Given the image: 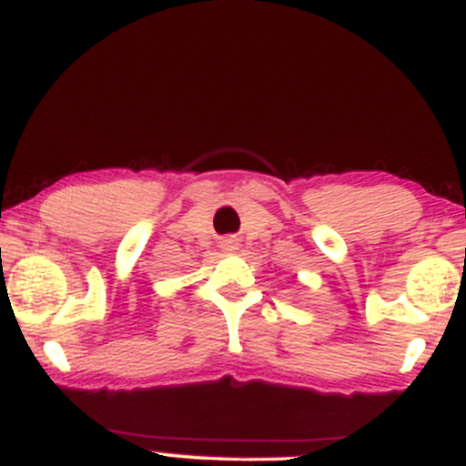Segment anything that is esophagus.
<instances>
[{
	"instance_id": "34e87169",
	"label": "esophagus",
	"mask_w": 466,
	"mask_h": 466,
	"mask_svg": "<svg viewBox=\"0 0 466 466\" xmlns=\"http://www.w3.org/2000/svg\"><path fill=\"white\" fill-rule=\"evenodd\" d=\"M223 248H226L228 251H234V249H237V240L226 238V240H223Z\"/></svg>"
}]
</instances>
